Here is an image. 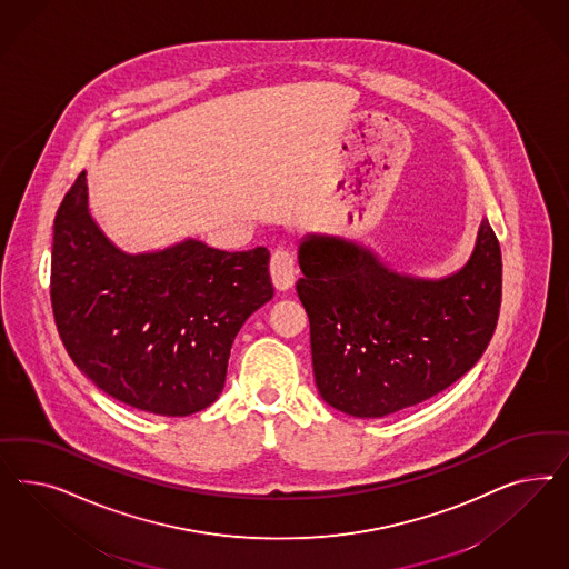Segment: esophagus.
Wrapping results in <instances>:
<instances>
[{"label":"esophagus","mask_w":569,"mask_h":569,"mask_svg":"<svg viewBox=\"0 0 569 569\" xmlns=\"http://www.w3.org/2000/svg\"><path fill=\"white\" fill-rule=\"evenodd\" d=\"M271 277L277 290L292 288L296 279V260L288 248H277L271 257Z\"/></svg>","instance_id":"obj_1"}]
</instances>
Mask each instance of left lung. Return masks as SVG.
<instances>
[{"mask_svg": "<svg viewBox=\"0 0 569 569\" xmlns=\"http://www.w3.org/2000/svg\"><path fill=\"white\" fill-rule=\"evenodd\" d=\"M298 262L315 381L338 411L373 419L436 397L480 361L497 329L502 260L486 219L466 267L442 279L402 276L329 236L302 241Z\"/></svg>", "mask_w": 569, "mask_h": 569, "instance_id": "8db88e82", "label": "left lung"}]
</instances>
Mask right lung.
<instances>
[{
	"instance_id": "add662e5",
	"label": "right lung",
	"mask_w": 569,
	"mask_h": 569,
	"mask_svg": "<svg viewBox=\"0 0 569 569\" xmlns=\"http://www.w3.org/2000/svg\"><path fill=\"white\" fill-rule=\"evenodd\" d=\"M53 319L70 359L106 395L183 417L212 405L246 319L273 298L269 250L198 240L124 254L87 208L86 171L53 219Z\"/></svg>"
}]
</instances>
